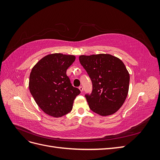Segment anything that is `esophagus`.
I'll list each match as a JSON object with an SVG mask.
<instances>
[{"label":"esophagus","instance_id":"34e87169","mask_svg":"<svg viewBox=\"0 0 160 160\" xmlns=\"http://www.w3.org/2000/svg\"><path fill=\"white\" fill-rule=\"evenodd\" d=\"M79 89L81 91V92L83 91V87H82V86H79Z\"/></svg>","mask_w":160,"mask_h":160}]
</instances>
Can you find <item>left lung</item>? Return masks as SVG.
Segmentation results:
<instances>
[{
	"label": "left lung",
	"mask_w": 160,
	"mask_h": 160,
	"mask_svg": "<svg viewBox=\"0 0 160 160\" xmlns=\"http://www.w3.org/2000/svg\"><path fill=\"white\" fill-rule=\"evenodd\" d=\"M79 59L93 84L91 94L85 95L91 110L101 116L117 112L129 86V74L123 61L109 54L81 55Z\"/></svg>",
	"instance_id": "1"
}]
</instances>
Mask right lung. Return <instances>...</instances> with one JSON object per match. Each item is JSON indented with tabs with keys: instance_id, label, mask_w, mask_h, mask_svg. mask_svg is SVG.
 I'll use <instances>...</instances> for the list:
<instances>
[{
	"instance_id": "right-lung-1",
	"label": "right lung",
	"mask_w": 160,
	"mask_h": 160,
	"mask_svg": "<svg viewBox=\"0 0 160 160\" xmlns=\"http://www.w3.org/2000/svg\"><path fill=\"white\" fill-rule=\"evenodd\" d=\"M75 56L53 53L46 55L32 67L28 88L35 102L45 113L62 117L72 110L74 99L81 91L72 86L67 69Z\"/></svg>"
}]
</instances>
